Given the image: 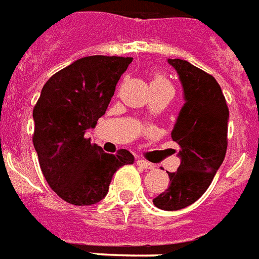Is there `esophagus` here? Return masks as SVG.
Here are the masks:
<instances>
[{"mask_svg": "<svg viewBox=\"0 0 259 259\" xmlns=\"http://www.w3.org/2000/svg\"><path fill=\"white\" fill-rule=\"evenodd\" d=\"M136 164L139 165V167H142V168H146V169L154 168V164H152V163L147 162V160H143V159H138V160H136Z\"/></svg>", "mask_w": 259, "mask_h": 259, "instance_id": "obj_1", "label": "esophagus"}]
</instances>
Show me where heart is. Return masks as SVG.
<instances>
[{
	"label": "heart",
	"mask_w": 259,
	"mask_h": 259,
	"mask_svg": "<svg viewBox=\"0 0 259 259\" xmlns=\"http://www.w3.org/2000/svg\"><path fill=\"white\" fill-rule=\"evenodd\" d=\"M152 84H169V82L165 80V77L162 74H155L154 78H152Z\"/></svg>",
	"instance_id": "1"
}]
</instances>
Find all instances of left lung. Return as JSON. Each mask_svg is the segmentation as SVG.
I'll list each match as a JSON object with an SVG mask.
<instances>
[{
    "instance_id": "left-lung-1",
    "label": "left lung",
    "mask_w": 259,
    "mask_h": 259,
    "mask_svg": "<svg viewBox=\"0 0 259 259\" xmlns=\"http://www.w3.org/2000/svg\"><path fill=\"white\" fill-rule=\"evenodd\" d=\"M168 63L177 69L186 103L171 136L181 147L182 162L177 172H168L169 186L152 202L158 208H185L203 195L222 164L227 150L229 107L211 74L186 60Z\"/></svg>"
}]
</instances>
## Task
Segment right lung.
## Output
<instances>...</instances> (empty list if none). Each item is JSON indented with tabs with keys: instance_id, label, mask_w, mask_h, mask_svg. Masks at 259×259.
<instances>
[{
	"instance_id": "1",
	"label": "right lung",
	"mask_w": 259,
	"mask_h": 259,
	"mask_svg": "<svg viewBox=\"0 0 259 259\" xmlns=\"http://www.w3.org/2000/svg\"><path fill=\"white\" fill-rule=\"evenodd\" d=\"M132 57L88 56L52 76L33 108L36 148L49 187L68 203L91 206L108 192L113 174L134 163V155H115L87 139L105 113L120 76Z\"/></svg>"
}]
</instances>
